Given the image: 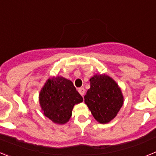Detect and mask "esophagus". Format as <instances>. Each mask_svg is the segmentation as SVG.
<instances>
[{
	"instance_id": "esophagus-1",
	"label": "esophagus",
	"mask_w": 156,
	"mask_h": 156,
	"mask_svg": "<svg viewBox=\"0 0 156 156\" xmlns=\"http://www.w3.org/2000/svg\"><path fill=\"white\" fill-rule=\"evenodd\" d=\"M78 91H79V93L82 96H83V94H84V93H85V89L83 87H80L78 89Z\"/></svg>"
}]
</instances>
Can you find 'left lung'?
I'll return each instance as SVG.
<instances>
[{"label": "left lung", "mask_w": 156, "mask_h": 156, "mask_svg": "<svg viewBox=\"0 0 156 156\" xmlns=\"http://www.w3.org/2000/svg\"><path fill=\"white\" fill-rule=\"evenodd\" d=\"M90 88L84 96L94 119L107 123L116 116L123 104L121 89L115 80L105 74H96L90 79Z\"/></svg>", "instance_id": "left-lung-1"}]
</instances>
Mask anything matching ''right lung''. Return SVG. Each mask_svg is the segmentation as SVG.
I'll list each match as a JSON object with an SVG mask.
<instances>
[{
  "mask_svg": "<svg viewBox=\"0 0 156 156\" xmlns=\"http://www.w3.org/2000/svg\"><path fill=\"white\" fill-rule=\"evenodd\" d=\"M39 101L44 115L58 124H65L69 120L76 104L83 101V98L73 82L62 76L49 78L41 89Z\"/></svg>",
  "mask_w": 156,
  "mask_h": 156,
  "instance_id": "right-lung-1",
  "label": "right lung"
}]
</instances>
